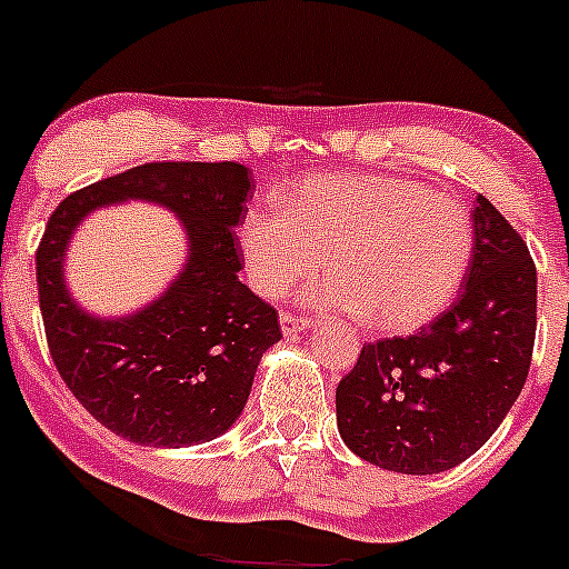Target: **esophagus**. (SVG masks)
<instances>
[{
	"instance_id": "34e87169",
	"label": "esophagus",
	"mask_w": 569,
	"mask_h": 569,
	"mask_svg": "<svg viewBox=\"0 0 569 569\" xmlns=\"http://www.w3.org/2000/svg\"><path fill=\"white\" fill-rule=\"evenodd\" d=\"M279 321H281V332H284V336H296V332H301L310 327V319H307V316H299V312H281Z\"/></svg>"
}]
</instances>
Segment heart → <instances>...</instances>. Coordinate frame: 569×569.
<instances>
[{"instance_id": "b5f03b06", "label": "heart", "mask_w": 569, "mask_h": 569, "mask_svg": "<svg viewBox=\"0 0 569 569\" xmlns=\"http://www.w3.org/2000/svg\"><path fill=\"white\" fill-rule=\"evenodd\" d=\"M250 284L281 299L321 270L332 276L305 293L310 305L361 316L383 332L429 325L455 299L473 257L466 206L406 177L310 174L281 208H250L239 222Z\"/></svg>"}]
</instances>
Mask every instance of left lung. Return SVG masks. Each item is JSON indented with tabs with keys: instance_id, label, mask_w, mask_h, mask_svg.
<instances>
[{
	"instance_id": "left-lung-1",
	"label": "left lung",
	"mask_w": 569,
	"mask_h": 569,
	"mask_svg": "<svg viewBox=\"0 0 569 569\" xmlns=\"http://www.w3.org/2000/svg\"><path fill=\"white\" fill-rule=\"evenodd\" d=\"M536 264L525 239L477 197L473 257L455 305L415 336L363 343L336 389L349 451L398 473H440L486 446L528 380Z\"/></svg>"
}]
</instances>
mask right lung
Segmentation results:
<instances>
[{
	"label": "right lung",
	"mask_w": 569,
	"mask_h": 569,
	"mask_svg": "<svg viewBox=\"0 0 569 569\" xmlns=\"http://www.w3.org/2000/svg\"><path fill=\"white\" fill-rule=\"evenodd\" d=\"M250 171L239 163H143L64 197L36 250L44 336L78 403L138 446L180 448L226 435L242 415L279 312L237 279L233 228ZM149 199L181 217L190 259L167 293L123 320H98L69 299L63 253L87 212Z\"/></svg>",
	"instance_id": "add662e5"
}]
</instances>
